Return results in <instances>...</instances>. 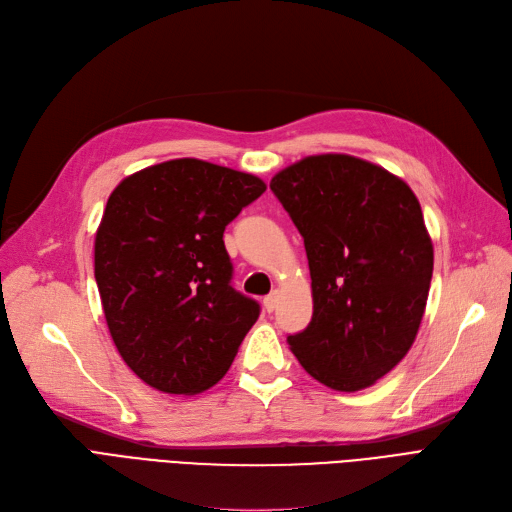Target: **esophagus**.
Wrapping results in <instances>:
<instances>
[{"mask_svg":"<svg viewBox=\"0 0 512 512\" xmlns=\"http://www.w3.org/2000/svg\"><path fill=\"white\" fill-rule=\"evenodd\" d=\"M276 306H278V291H274L272 295H268L266 299H263V308H266L268 312H274Z\"/></svg>","mask_w":512,"mask_h":512,"instance_id":"esophagus-1","label":"esophagus"}]
</instances>
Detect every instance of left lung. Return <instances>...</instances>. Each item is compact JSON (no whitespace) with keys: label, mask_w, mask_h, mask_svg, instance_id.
<instances>
[{"label":"left lung","mask_w":512,"mask_h":512,"mask_svg":"<svg viewBox=\"0 0 512 512\" xmlns=\"http://www.w3.org/2000/svg\"><path fill=\"white\" fill-rule=\"evenodd\" d=\"M272 192L304 236L314 312L287 344L331 390L373 386L418 335L434 266L420 200L380 164L318 154L278 170Z\"/></svg>","instance_id":"1"}]
</instances>
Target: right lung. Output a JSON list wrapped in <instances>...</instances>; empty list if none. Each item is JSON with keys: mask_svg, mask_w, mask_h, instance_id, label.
Returning a JSON list of instances; mask_svg holds the SVG:
<instances>
[{"mask_svg": "<svg viewBox=\"0 0 512 512\" xmlns=\"http://www.w3.org/2000/svg\"><path fill=\"white\" fill-rule=\"evenodd\" d=\"M266 192L240 170L177 158L113 189L94 236V278L124 363L166 394H198L230 369L259 318L232 289L223 230Z\"/></svg>", "mask_w": 512, "mask_h": 512, "instance_id": "obj_1", "label": "right lung"}]
</instances>
